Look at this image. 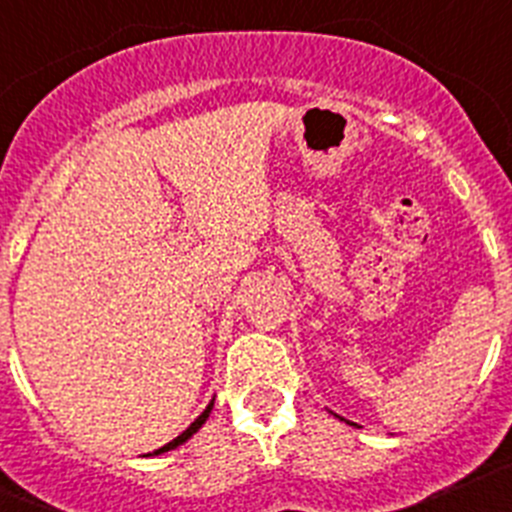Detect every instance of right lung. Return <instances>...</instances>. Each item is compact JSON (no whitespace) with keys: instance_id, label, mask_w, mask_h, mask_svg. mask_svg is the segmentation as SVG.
<instances>
[{"instance_id":"right-lung-1","label":"right lung","mask_w":512,"mask_h":512,"mask_svg":"<svg viewBox=\"0 0 512 512\" xmlns=\"http://www.w3.org/2000/svg\"><path fill=\"white\" fill-rule=\"evenodd\" d=\"M210 410H212V402H210V405H207V408H205V413H202L200 418H197V420H194L192 425H189L187 431H184V433H179V436H176L174 441H169V443H166V446H161V449H156V451H153V454H164V451H171V449H176V446H182V443L187 441V438H192L194 433L200 431V428H202V423H205V420L210 418Z\"/></svg>"}]
</instances>
